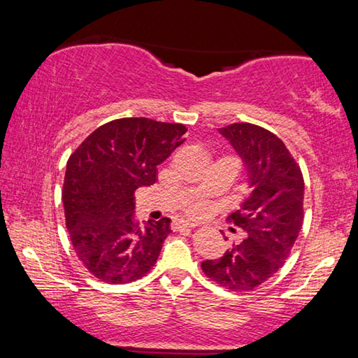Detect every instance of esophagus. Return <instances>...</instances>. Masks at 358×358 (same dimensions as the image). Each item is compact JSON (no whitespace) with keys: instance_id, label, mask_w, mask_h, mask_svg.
Segmentation results:
<instances>
[{"instance_id":"esophagus-1","label":"esophagus","mask_w":358,"mask_h":358,"mask_svg":"<svg viewBox=\"0 0 358 358\" xmlns=\"http://www.w3.org/2000/svg\"><path fill=\"white\" fill-rule=\"evenodd\" d=\"M173 229H181V227H196L197 222L194 221H186V220H175L173 221Z\"/></svg>"}]
</instances>
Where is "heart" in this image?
<instances>
[{
    "mask_svg": "<svg viewBox=\"0 0 358 358\" xmlns=\"http://www.w3.org/2000/svg\"><path fill=\"white\" fill-rule=\"evenodd\" d=\"M205 210H207V205L203 202H194L192 205H189V211L194 215H202Z\"/></svg>",
    "mask_w": 358,
    "mask_h": 358,
    "instance_id": "obj_1",
    "label": "heart"
}]
</instances>
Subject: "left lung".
Masks as SVG:
<instances>
[{"label": "left lung", "instance_id": "8db88e82", "mask_svg": "<svg viewBox=\"0 0 358 358\" xmlns=\"http://www.w3.org/2000/svg\"><path fill=\"white\" fill-rule=\"evenodd\" d=\"M248 172V196L229 216L245 232L224 256L203 260L211 281L230 290H252L281 268L303 224L305 183L300 166L273 132L251 123L220 129Z\"/></svg>", "mask_w": 358, "mask_h": 358}]
</instances>
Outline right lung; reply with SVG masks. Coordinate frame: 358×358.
I'll return each mask as SVG.
<instances>
[{
    "label": "right lung",
    "mask_w": 358,
    "mask_h": 358,
    "mask_svg": "<svg viewBox=\"0 0 358 358\" xmlns=\"http://www.w3.org/2000/svg\"><path fill=\"white\" fill-rule=\"evenodd\" d=\"M186 126L120 118L99 126L66 164L63 205L77 257L108 284L141 280L153 268L171 220L134 221L137 187L157 180V166L185 142Z\"/></svg>",
    "instance_id": "1"
}]
</instances>
